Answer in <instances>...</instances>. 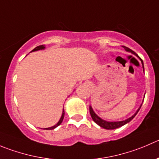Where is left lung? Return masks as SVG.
Wrapping results in <instances>:
<instances>
[{
	"mask_svg": "<svg viewBox=\"0 0 159 159\" xmlns=\"http://www.w3.org/2000/svg\"><path fill=\"white\" fill-rule=\"evenodd\" d=\"M124 48H125V49H126L127 51H130V52H132L133 54H136L137 56H138L135 52H134V51H132L131 49H129V48H127V47H124ZM140 59L141 60V62H142V65H143V61H142L141 58H140ZM140 107H141V105H140ZM140 107L139 108V109L137 110V112H136L135 114L132 116V117L129 118V119H126V120H124V121H120V122H107V121L101 119V118L98 117V116L95 114L94 111H93V109H92L91 107H90V116H91L92 119H93V120L94 121V122H96L98 125H99L101 127H103L106 129H116V128L120 127V126H122L123 125H125V124H126V123H128L129 122H130V121L132 120L134 117H135L136 115L137 114V112H138L139 110H140Z\"/></svg>",
	"mask_w": 159,
	"mask_h": 159,
	"instance_id": "left-lung-1",
	"label": "left lung"
}]
</instances>
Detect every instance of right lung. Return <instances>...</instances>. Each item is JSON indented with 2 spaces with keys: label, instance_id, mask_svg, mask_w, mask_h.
Instances as JSON below:
<instances>
[{
  "label": "right lung",
  "instance_id": "add662e5",
  "mask_svg": "<svg viewBox=\"0 0 159 159\" xmlns=\"http://www.w3.org/2000/svg\"><path fill=\"white\" fill-rule=\"evenodd\" d=\"M45 47L43 46V45H40V46H37V48H35L32 51H38V50H42V49H44ZM64 116H65V112H64V110H63L62 111V115H61V119H60V120L58 121V122L56 125H54V126H51V127H49V128H46V129H54V128H56L57 126H58L60 125V124L61 123V122L63 121V119H64Z\"/></svg>",
  "mask_w": 159,
  "mask_h": 159
}]
</instances>
